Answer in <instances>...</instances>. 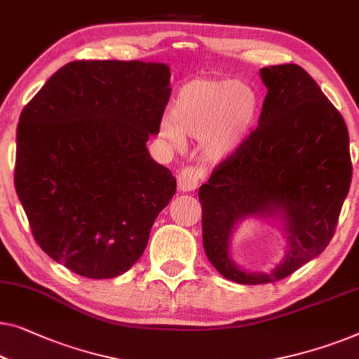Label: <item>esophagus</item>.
<instances>
[{"label": "esophagus", "mask_w": 359, "mask_h": 359, "mask_svg": "<svg viewBox=\"0 0 359 359\" xmlns=\"http://www.w3.org/2000/svg\"><path fill=\"white\" fill-rule=\"evenodd\" d=\"M201 181V171L196 167H184L178 173V188L183 192H191L197 189Z\"/></svg>", "instance_id": "esophagus-1"}]
</instances>
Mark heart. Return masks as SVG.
Segmentation results:
<instances>
[{
    "instance_id": "heart-1",
    "label": "heart",
    "mask_w": 359,
    "mask_h": 359,
    "mask_svg": "<svg viewBox=\"0 0 359 359\" xmlns=\"http://www.w3.org/2000/svg\"><path fill=\"white\" fill-rule=\"evenodd\" d=\"M257 119L259 95L246 82L194 79L180 89L160 131L173 145H183L184 136L197 139L202 157L218 163L243 147Z\"/></svg>"
}]
</instances>
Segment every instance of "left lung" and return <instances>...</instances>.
Masks as SVG:
<instances>
[{
    "mask_svg": "<svg viewBox=\"0 0 359 359\" xmlns=\"http://www.w3.org/2000/svg\"><path fill=\"white\" fill-rule=\"evenodd\" d=\"M267 95L259 126L199 188L202 241L223 277L272 283L324 251L335 233L351 183L344 116L298 65L262 67ZM246 216L280 219L287 233L284 261L272 273H246L229 256V238Z\"/></svg>",
    "mask_w": 359,
    "mask_h": 359,
    "instance_id": "left-lung-1",
    "label": "left lung"
}]
</instances>
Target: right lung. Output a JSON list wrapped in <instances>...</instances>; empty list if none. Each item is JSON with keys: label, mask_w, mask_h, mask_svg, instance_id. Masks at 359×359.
Wrapping results in <instances>:
<instances>
[{"label": "right lung", "mask_w": 359, "mask_h": 359, "mask_svg": "<svg viewBox=\"0 0 359 359\" xmlns=\"http://www.w3.org/2000/svg\"><path fill=\"white\" fill-rule=\"evenodd\" d=\"M170 90L163 63L72 61L20 113L15 192L39 246L74 273L131 269L175 196V176L145 145Z\"/></svg>", "instance_id": "add662e5"}]
</instances>
